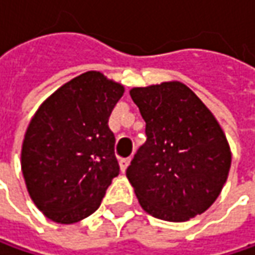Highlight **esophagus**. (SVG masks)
Instances as JSON below:
<instances>
[{
    "label": "esophagus",
    "mask_w": 255,
    "mask_h": 255,
    "mask_svg": "<svg viewBox=\"0 0 255 255\" xmlns=\"http://www.w3.org/2000/svg\"><path fill=\"white\" fill-rule=\"evenodd\" d=\"M129 161L131 158L129 157H126V158H120V168H121V171L124 172L127 170V167L129 165Z\"/></svg>",
    "instance_id": "esophagus-1"
}]
</instances>
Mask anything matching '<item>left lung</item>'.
Returning <instances> with one entry per match:
<instances>
[{
    "label": "left lung",
    "mask_w": 255,
    "mask_h": 255,
    "mask_svg": "<svg viewBox=\"0 0 255 255\" xmlns=\"http://www.w3.org/2000/svg\"><path fill=\"white\" fill-rule=\"evenodd\" d=\"M145 121L147 141L127 168L139 205L155 218L181 223L220 195L231 151L216 117L178 81L129 91Z\"/></svg>",
    "instance_id": "8db88e82"
}]
</instances>
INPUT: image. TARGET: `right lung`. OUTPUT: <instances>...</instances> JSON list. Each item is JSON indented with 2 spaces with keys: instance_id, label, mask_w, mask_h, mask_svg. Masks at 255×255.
I'll list each match as a JSON object with an SVG mask.
<instances>
[{
  "instance_id": "1",
  "label": "right lung",
  "mask_w": 255,
  "mask_h": 255,
  "mask_svg": "<svg viewBox=\"0 0 255 255\" xmlns=\"http://www.w3.org/2000/svg\"><path fill=\"white\" fill-rule=\"evenodd\" d=\"M121 84L88 71L48 97L27 128L21 168L31 200L50 220L72 224L91 216L120 174L108 118Z\"/></svg>"
}]
</instances>
